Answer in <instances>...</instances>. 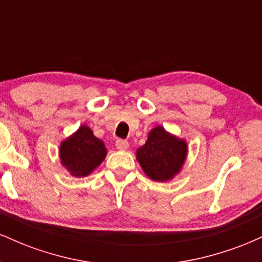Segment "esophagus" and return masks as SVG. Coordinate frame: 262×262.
<instances>
[{
	"instance_id": "1",
	"label": "esophagus",
	"mask_w": 262,
	"mask_h": 262,
	"mask_svg": "<svg viewBox=\"0 0 262 262\" xmlns=\"http://www.w3.org/2000/svg\"><path fill=\"white\" fill-rule=\"evenodd\" d=\"M116 146L118 150H127L129 148V144L127 140H122V139H118L116 141Z\"/></svg>"
}]
</instances>
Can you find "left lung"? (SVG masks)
Returning <instances> with one entry per match:
<instances>
[{
  "instance_id": "8db88e82",
  "label": "left lung",
  "mask_w": 262,
  "mask_h": 262,
  "mask_svg": "<svg viewBox=\"0 0 262 262\" xmlns=\"http://www.w3.org/2000/svg\"><path fill=\"white\" fill-rule=\"evenodd\" d=\"M188 154L187 141L170 133L162 125L149 132L145 144L137 150V160L152 181L166 182L181 172Z\"/></svg>"
}]
</instances>
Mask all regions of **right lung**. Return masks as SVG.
Masks as SVG:
<instances>
[{
	"mask_svg": "<svg viewBox=\"0 0 262 262\" xmlns=\"http://www.w3.org/2000/svg\"><path fill=\"white\" fill-rule=\"evenodd\" d=\"M106 155L104 143L86 124L60 143V164L74 177L89 176L100 166Z\"/></svg>",
	"mask_w": 262,
	"mask_h": 262,
	"instance_id": "add662e5",
	"label": "right lung"
}]
</instances>
